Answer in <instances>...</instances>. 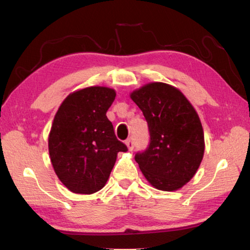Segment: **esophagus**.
Here are the masks:
<instances>
[{
	"label": "esophagus",
	"instance_id": "1",
	"mask_svg": "<svg viewBox=\"0 0 250 250\" xmlns=\"http://www.w3.org/2000/svg\"><path fill=\"white\" fill-rule=\"evenodd\" d=\"M125 145H126V146H128V149H129L130 151H132L133 147H134V141H133V139H132V138L126 139V140H125Z\"/></svg>",
	"mask_w": 250,
	"mask_h": 250
}]
</instances>
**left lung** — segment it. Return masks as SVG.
I'll use <instances>...</instances> for the list:
<instances>
[{
    "label": "left lung",
    "mask_w": 250,
    "mask_h": 250,
    "mask_svg": "<svg viewBox=\"0 0 250 250\" xmlns=\"http://www.w3.org/2000/svg\"><path fill=\"white\" fill-rule=\"evenodd\" d=\"M145 116L150 142L134 159L155 188L175 191L192 179L204 155V132L195 109L176 88L151 83L131 94Z\"/></svg>",
    "instance_id": "left-lung-1"
}]
</instances>
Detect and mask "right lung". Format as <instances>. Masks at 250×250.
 Instances as JSON below:
<instances>
[{"label":"right lung","instance_id":"1","mask_svg":"<svg viewBox=\"0 0 250 250\" xmlns=\"http://www.w3.org/2000/svg\"><path fill=\"white\" fill-rule=\"evenodd\" d=\"M116 98L107 87H88L70 94L61 104L50 129L48 150L58 179L77 194L98 192L108 181L119 141L105 113Z\"/></svg>","mask_w":250,"mask_h":250}]
</instances>
